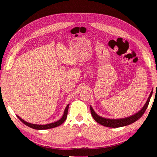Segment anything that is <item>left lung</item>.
I'll list each match as a JSON object with an SVG mask.
<instances>
[{"mask_svg": "<svg viewBox=\"0 0 157 157\" xmlns=\"http://www.w3.org/2000/svg\"><path fill=\"white\" fill-rule=\"evenodd\" d=\"M152 91H152V92L150 93L147 102H146L145 105L143 106V107L141 109H140L138 113H135L134 115L127 117V118H121V119H108V118H102V117L98 116V114L95 112L94 110L93 109L91 106H90V109H91V115L94 120L96 121L97 123L105 127H113V128H116V127H121L129 125V124L134 123V122H136V121L139 120L140 117L143 115V113H145V110L147 109V108L149 102H150L151 96H152Z\"/></svg>", "mask_w": 157, "mask_h": 157, "instance_id": "obj_1", "label": "left lung"}]
</instances>
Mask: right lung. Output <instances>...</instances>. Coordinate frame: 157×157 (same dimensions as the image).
<instances>
[{"label":"right lung","instance_id":"obj_1","mask_svg":"<svg viewBox=\"0 0 157 157\" xmlns=\"http://www.w3.org/2000/svg\"><path fill=\"white\" fill-rule=\"evenodd\" d=\"M68 107H69V104L66 106V107L64 110V112H63V116L62 117V118L60 119V120L57 121L56 122H55V123H50V124H32L30 123H28V122H26L25 121H23L22 118H20L19 116H18V118L19 119V120L22 122L23 124H25V125H27L28 127H31V128L33 129H51V128H54V127H56L59 126L60 124H62L63 122L66 121V117H67V114H68Z\"/></svg>","mask_w":157,"mask_h":157}]
</instances>
